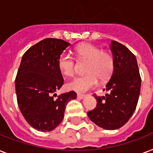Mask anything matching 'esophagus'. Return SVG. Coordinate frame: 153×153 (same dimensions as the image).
I'll use <instances>...</instances> for the list:
<instances>
[{
	"mask_svg": "<svg viewBox=\"0 0 153 153\" xmlns=\"http://www.w3.org/2000/svg\"><path fill=\"white\" fill-rule=\"evenodd\" d=\"M77 97H78L79 99H83V98L86 97V95H85V94H77Z\"/></svg>",
	"mask_w": 153,
	"mask_h": 153,
	"instance_id": "34e87169",
	"label": "esophagus"
}]
</instances>
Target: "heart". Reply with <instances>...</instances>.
Returning <instances> with one entry per match:
<instances>
[{
	"label": "heart",
	"mask_w": 153,
	"mask_h": 153,
	"mask_svg": "<svg viewBox=\"0 0 153 153\" xmlns=\"http://www.w3.org/2000/svg\"><path fill=\"white\" fill-rule=\"evenodd\" d=\"M74 51L79 59L86 60V74L69 82L67 88L78 93H85L97 86L98 79L106 80L111 76L114 69V59L111 53L102 51L99 48L91 44H82ZM60 72L65 76L71 77L75 72L74 58L67 53H62L58 60Z\"/></svg>",
	"instance_id": "1"
}]
</instances>
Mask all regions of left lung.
Masks as SVG:
<instances>
[{
    "label": "left lung",
    "mask_w": 153,
    "mask_h": 153,
    "mask_svg": "<svg viewBox=\"0 0 153 153\" xmlns=\"http://www.w3.org/2000/svg\"><path fill=\"white\" fill-rule=\"evenodd\" d=\"M110 50L114 59V69L105 86L109 93L103 97H95L97 105L87 115L101 128L114 130L122 127L135 111L141 79L135 55L126 46L113 40Z\"/></svg>",
    "instance_id": "1"
}]
</instances>
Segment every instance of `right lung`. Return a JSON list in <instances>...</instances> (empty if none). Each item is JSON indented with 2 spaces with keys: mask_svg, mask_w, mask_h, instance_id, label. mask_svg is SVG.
Here are the masks:
<instances>
[{
  "mask_svg": "<svg viewBox=\"0 0 153 153\" xmlns=\"http://www.w3.org/2000/svg\"><path fill=\"white\" fill-rule=\"evenodd\" d=\"M70 45L62 39L47 38L23 55L15 80L18 106L27 123L38 131L56 128L63 119L68 102L76 98L74 91L54 98L55 91L63 85L58 60Z\"/></svg>",
  "mask_w": 153,
  "mask_h": 153,
  "instance_id": "add662e5",
  "label": "right lung"
}]
</instances>
